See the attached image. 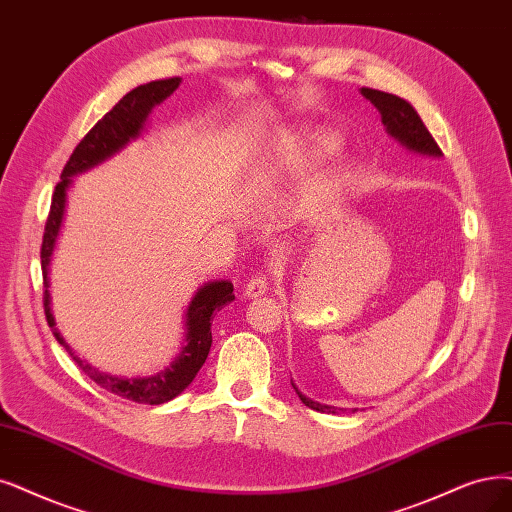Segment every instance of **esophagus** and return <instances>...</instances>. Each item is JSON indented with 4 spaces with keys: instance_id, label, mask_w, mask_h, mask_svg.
Instances as JSON below:
<instances>
[{
    "instance_id": "34e87169",
    "label": "esophagus",
    "mask_w": 512,
    "mask_h": 512,
    "mask_svg": "<svg viewBox=\"0 0 512 512\" xmlns=\"http://www.w3.org/2000/svg\"><path fill=\"white\" fill-rule=\"evenodd\" d=\"M268 289H270L268 278L263 276V274H257V276H253L249 282H246L244 295L249 297V299H257V297H261V295H266Z\"/></svg>"
}]
</instances>
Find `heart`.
<instances>
[{
    "mask_svg": "<svg viewBox=\"0 0 512 512\" xmlns=\"http://www.w3.org/2000/svg\"><path fill=\"white\" fill-rule=\"evenodd\" d=\"M339 147V139L333 132L310 128L304 132H295V135H285L278 141V156L282 166L289 168H304L318 164L320 160L329 158L335 154ZM354 166L348 162L337 164L331 170V187L333 189H344L354 181Z\"/></svg>",
    "mask_w": 512,
    "mask_h": 512,
    "instance_id": "obj_1",
    "label": "heart"
}]
</instances>
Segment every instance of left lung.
<instances>
[{
    "instance_id": "obj_1",
    "label": "left lung",
    "mask_w": 512,
    "mask_h": 512,
    "mask_svg": "<svg viewBox=\"0 0 512 512\" xmlns=\"http://www.w3.org/2000/svg\"><path fill=\"white\" fill-rule=\"evenodd\" d=\"M361 94L367 101L373 103V107L377 111H380L382 124H384L386 132L394 141H399L405 149L413 151V154L428 156V158H441L443 156L441 147L437 145V141L432 139L428 128L424 126L422 118L418 116V111L413 109L411 103H407L401 97H396V94L373 90V88H361ZM291 384H293V380H291ZM293 388H295V384H293ZM295 392L301 399V403H304L310 409H314V411H320V413L344 411L339 407H331V405H323L318 401H312V399H308L306 394H301L297 388H295Z\"/></svg>"
}]
</instances>
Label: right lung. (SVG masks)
Here are the masks:
<instances>
[{
  "label": "right lung",
  "instance_id": "1",
  "mask_svg": "<svg viewBox=\"0 0 512 512\" xmlns=\"http://www.w3.org/2000/svg\"><path fill=\"white\" fill-rule=\"evenodd\" d=\"M179 84H181V78H168V80H158V82L137 86L135 90H130L126 97H122L120 103L109 113H105L103 120L94 124V128L80 141V145L73 149L69 162L63 168L61 181L56 185L54 196H52V206H50V215L46 221V232L42 242L44 312L56 342L69 352L75 365H78L94 384H99L111 394L122 396V399L145 403V405H162V403L173 401L175 396H179L189 384L194 382L196 373L204 365L208 352H211L213 316L217 310L234 301L232 282L211 280V282H204L200 289H196L192 301H189L185 310L183 344L168 367L145 377H122V375H111V373L99 371L97 367L82 361V358L75 354V350L65 342L61 331L56 329V320L50 308V301H52L50 266H52L56 242H59V236L63 230L67 194L73 185V177H78L86 173V170L103 164L105 160L116 156L118 151H122L130 141L139 139L141 132L145 130L151 111H154L156 105L166 101L170 94L179 88Z\"/></svg>",
  "mask_w": 512,
  "mask_h": 512
}]
</instances>
